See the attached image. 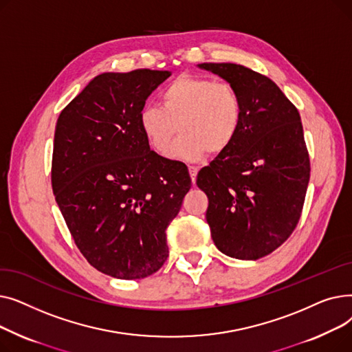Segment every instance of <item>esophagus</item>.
<instances>
[{"mask_svg": "<svg viewBox=\"0 0 352 352\" xmlns=\"http://www.w3.org/2000/svg\"><path fill=\"white\" fill-rule=\"evenodd\" d=\"M198 166H195V165H190L188 166V171H190V175H191V181H192V184L195 182V179H197V174H198Z\"/></svg>", "mask_w": 352, "mask_h": 352, "instance_id": "1", "label": "esophagus"}]
</instances>
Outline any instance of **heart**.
I'll return each mask as SVG.
<instances>
[{
  "instance_id": "1",
  "label": "heart",
  "mask_w": 352,
  "mask_h": 352,
  "mask_svg": "<svg viewBox=\"0 0 352 352\" xmlns=\"http://www.w3.org/2000/svg\"><path fill=\"white\" fill-rule=\"evenodd\" d=\"M162 107L146 104L140 109L141 131L158 154L195 162L224 154L241 131L244 107L234 87L208 77L181 76L162 91Z\"/></svg>"
}]
</instances>
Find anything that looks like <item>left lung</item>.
Segmentation results:
<instances>
[{"mask_svg":"<svg viewBox=\"0 0 352 352\" xmlns=\"http://www.w3.org/2000/svg\"><path fill=\"white\" fill-rule=\"evenodd\" d=\"M241 97V131L228 150L201 168L207 223L215 247L255 261L278 248L297 227L309 181V157L298 109L268 77L244 65L204 63Z\"/></svg>","mask_w":352,"mask_h":352,"instance_id":"left-lung-1","label":"left lung"}]
</instances>
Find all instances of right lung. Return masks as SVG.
<instances>
[{
	"mask_svg": "<svg viewBox=\"0 0 352 352\" xmlns=\"http://www.w3.org/2000/svg\"><path fill=\"white\" fill-rule=\"evenodd\" d=\"M170 76L100 74L55 125V201L87 261L114 278H145L164 265L165 230L191 188L186 164L151 151L138 124L145 100Z\"/></svg>",
	"mask_w": 352,
	"mask_h": 352,
	"instance_id": "add662e5",
	"label": "right lung"
}]
</instances>
